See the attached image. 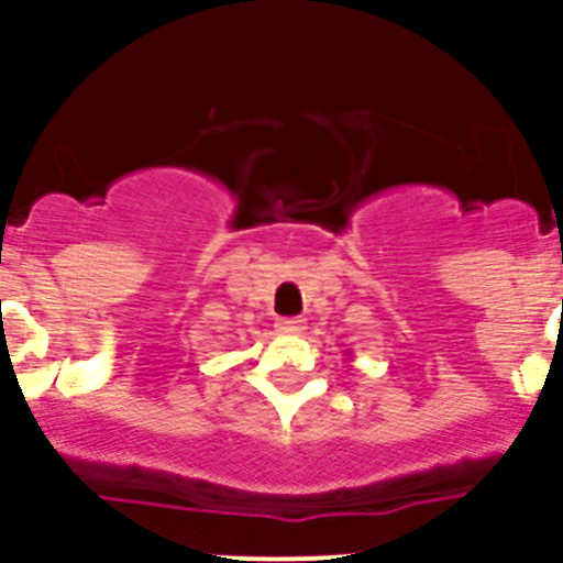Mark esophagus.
<instances>
[{"instance_id":"34e87169","label":"esophagus","mask_w":563,"mask_h":563,"mask_svg":"<svg viewBox=\"0 0 563 563\" xmlns=\"http://www.w3.org/2000/svg\"><path fill=\"white\" fill-rule=\"evenodd\" d=\"M275 327L280 334H299L305 332V318H280Z\"/></svg>"}]
</instances>
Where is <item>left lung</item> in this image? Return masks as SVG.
I'll use <instances>...</instances> for the list:
<instances>
[{
	"instance_id": "obj_1",
	"label": "left lung",
	"mask_w": 563,
	"mask_h": 563,
	"mask_svg": "<svg viewBox=\"0 0 563 563\" xmlns=\"http://www.w3.org/2000/svg\"><path fill=\"white\" fill-rule=\"evenodd\" d=\"M345 354H349V351H345ZM349 356H351V354H349Z\"/></svg>"
}]
</instances>
